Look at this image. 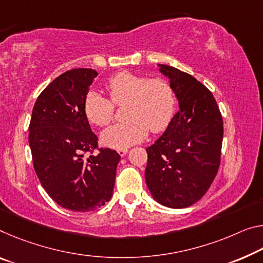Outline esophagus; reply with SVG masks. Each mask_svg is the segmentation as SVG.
Here are the masks:
<instances>
[{
  "label": "esophagus",
  "mask_w": 263,
  "mask_h": 263,
  "mask_svg": "<svg viewBox=\"0 0 263 263\" xmlns=\"http://www.w3.org/2000/svg\"><path fill=\"white\" fill-rule=\"evenodd\" d=\"M127 151H128L127 148H119V149H117V152H118V154H119L120 157H124V156H126Z\"/></svg>",
  "instance_id": "obj_1"
}]
</instances>
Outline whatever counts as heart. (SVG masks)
I'll return each mask as SVG.
<instances>
[{"label":"heart","instance_id":"1","mask_svg":"<svg viewBox=\"0 0 263 263\" xmlns=\"http://www.w3.org/2000/svg\"><path fill=\"white\" fill-rule=\"evenodd\" d=\"M109 99L96 91L84 98V114L90 123L105 126L114 118L115 105L125 104L124 117L127 118L107 127L102 133V143L112 148H126L152 133L164 131L176 111V92L162 78H148L143 74L119 72L106 83Z\"/></svg>","mask_w":263,"mask_h":263}]
</instances>
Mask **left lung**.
Here are the masks:
<instances>
[{
	"label": "left lung",
	"instance_id": "obj_1",
	"mask_svg": "<svg viewBox=\"0 0 263 263\" xmlns=\"http://www.w3.org/2000/svg\"><path fill=\"white\" fill-rule=\"evenodd\" d=\"M168 77L179 110L156 143L146 148V185L161 205L185 208L199 201L218 173L223 123L205 85L173 66L158 64Z\"/></svg>",
	"mask_w": 263,
	"mask_h": 263
}]
</instances>
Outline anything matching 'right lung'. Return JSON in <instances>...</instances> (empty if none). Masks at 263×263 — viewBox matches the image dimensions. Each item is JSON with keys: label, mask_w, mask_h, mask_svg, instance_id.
<instances>
[{"label": "right lung", "mask_w": 263, "mask_h": 263, "mask_svg": "<svg viewBox=\"0 0 263 263\" xmlns=\"http://www.w3.org/2000/svg\"><path fill=\"white\" fill-rule=\"evenodd\" d=\"M97 74L79 68L53 79L37 98L29 125L32 162L42 186L57 205L72 212L95 211L109 201L120 160L110 148L92 154L98 138L83 104Z\"/></svg>", "instance_id": "right-lung-1"}]
</instances>
